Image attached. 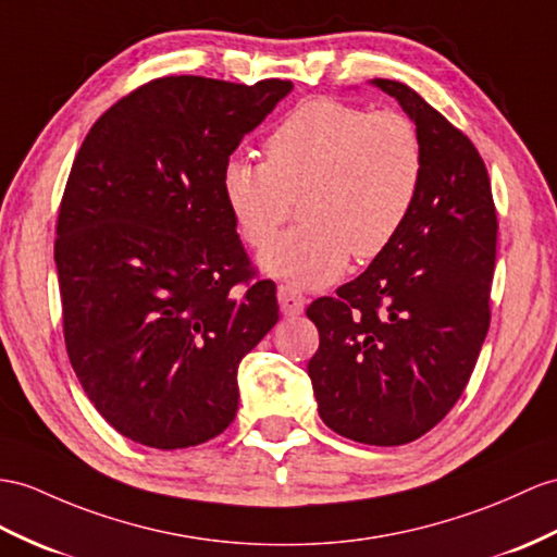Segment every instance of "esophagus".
I'll return each instance as SVG.
<instances>
[{"instance_id":"obj_1","label":"esophagus","mask_w":557,"mask_h":557,"mask_svg":"<svg viewBox=\"0 0 557 557\" xmlns=\"http://www.w3.org/2000/svg\"><path fill=\"white\" fill-rule=\"evenodd\" d=\"M278 305L286 317H300L307 305V297L293 286H278Z\"/></svg>"}]
</instances>
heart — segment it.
I'll return each mask as SVG.
<instances>
[{
	"mask_svg": "<svg viewBox=\"0 0 557 557\" xmlns=\"http://www.w3.org/2000/svg\"><path fill=\"white\" fill-rule=\"evenodd\" d=\"M264 153L267 162L228 158L222 196L252 250L274 240L300 198L302 224L281 236L260 264L305 288L335 281L349 255L373 260L385 252L409 222L423 184V141L409 117L335 99L295 108Z\"/></svg>",
	"mask_w": 557,
	"mask_h": 557,
	"instance_id": "heart-1",
	"label": "heart"
}]
</instances>
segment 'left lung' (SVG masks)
<instances>
[{
    "instance_id": "obj_1",
    "label": "left lung",
    "mask_w": 557,
    "mask_h": 557,
    "mask_svg": "<svg viewBox=\"0 0 557 557\" xmlns=\"http://www.w3.org/2000/svg\"><path fill=\"white\" fill-rule=\"evenodd\" d=\"M416 122L425 168L399 236L307 317L319 349L307 373L319 416L373 446L423 437L454 409L490 331L496 208L478 148L420 94L371 79Z\"/></svg>"
}]
</instances>
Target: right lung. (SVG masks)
<instances>
[{
    "label": "right lung",
    "mask_w": 557,
    "mask_h": 557,
    "mask_svg": "<svg viewBox=\"0 0 557 557\" xmlns=\"http://www.w3.org/2000/svg\"><path fill=\"white\" fill-rule=\"evenodd\" d=\"M290 89L158 77L79 146L53 246L63 337L89 401L132 442L186 449L236 418L238 363L278 302L236 234L222 170Z\"/></svg>",
    "instance_id": "right-lung-1"
}]
</instances>
